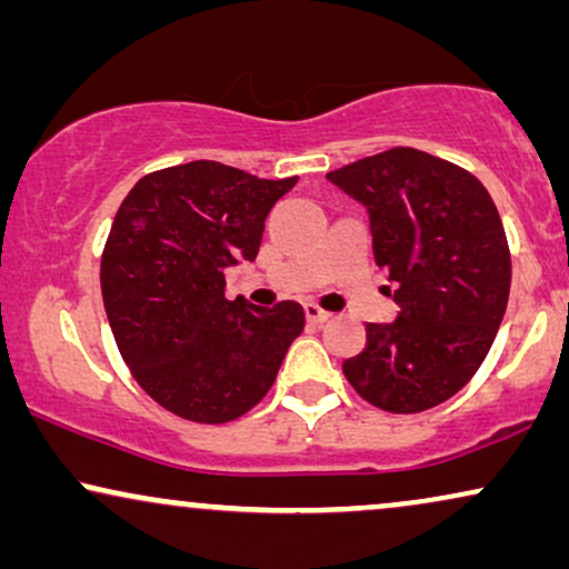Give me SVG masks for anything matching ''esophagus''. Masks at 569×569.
Segmentation results:
<instances>
[{
	"mask_svg": "<svg viewBox=\"0 0 569 569\" xmlns=\"http://www.w3.org/2000/svg\"><path fill=\"white\" fill-rule=\"evenodd\" d=\"M305 315H307L309 322H315V326H320V322H328L330 320L328 309H322L320 305H312V301H309V305H305Z\"/></svg>",
	"mask_w": 569,
	"mask_h": 569,
	"instance_id": "obj_1",
	"label": "esophagus"
}]
</instances>
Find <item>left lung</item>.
Masks as SVG:
<instances>
[{
  "instance_id": "8db88e82",
  "label": "left lung",
  "mask_w": 569,
  "mask_h": 569,
  "mask_svg": "<svg viewBox=\"0 0 569 569\" xmlns=\"http://www.w3.org/2000/svg\"><path fill=\"white\" fill-rule=\"evenodd\" d=\"M362 201L372 251L397 283L393 322H368L343 376L372 407L412 415L476 376L505 318L512 257L491 193L472 172L412 147L328 172Z\"/></svg>"
}]
</instances>
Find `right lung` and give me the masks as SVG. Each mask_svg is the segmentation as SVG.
Segmentation results:
<instances>
[{
  "mask_svg": "<svg viewBox=\"0 0 569 569\" xmlns=\"http://www.w3.org/2000/svg\"><path fill=\"white\" fill-rule=\"evenodd\" d=\"M293 183L197 160L143 176L114 214L107 320L133 378L168 412L204 426L247 415L305 330L299 301L226 299V268L254 260L264 218Z\"/></svg>",
  "mask_w": 569,
  "mask_h": 569,
  "instance_id": "1",
  "label": "right lung"
}]
</instances>
